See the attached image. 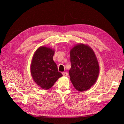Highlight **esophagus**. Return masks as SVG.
<instances>
[{
  "label": "esophagus",
  "mask_w": 124,
  "mask_h": 124,
  "mask_svg": "<svg viewBox=\"0 0 124 124\" xmlns=\"http://www.w3.org/2000/svg\"><path fill=\"white\" fill-rule=\"evenodd\" d=\"M62 75L64 76H67L68 75V73L67 72H62Z\"/></svg>",
  "instance_id": "1"
}]
</instances>
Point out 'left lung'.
Instances as JSON below:
<instances>
[{"instance_id": "8db88e82", "label": "left lung", "mask_w": 124, "mask_h": 124, "mask_svg": "<svg viewBox=\"0 0 124 124\" xmlns=\"http://www.w3.org/2000/svg\"><path fill=\"white\" fill-rule=\"evenodd\" d=\"M70 62L69 73L74 87L80 92L90 88L99 74V63L93 49L86 45H76L70 51Z\"/></svg>"}]
</instances>
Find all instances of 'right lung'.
<instances>
[{
  "label": "right lung",
  "instance_id": "1",
  "mask_svg": "<svg viewBox=\"0 0 124 124\" xmlns=\"http://www.w3.org/2000/svg\"><path fill=\"white\" fill-rule=\"evenodd\" d=\"M54 53V49L41 46L37 49L32 57L30 68L31 76L36 84L44 89L51 88L62 76L53 59Z\"/></svg>",
  "mask_w": 124,
  "mask_h": 124
}]
</instances>
